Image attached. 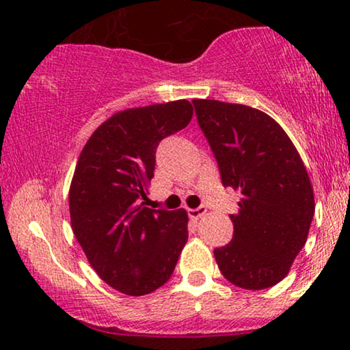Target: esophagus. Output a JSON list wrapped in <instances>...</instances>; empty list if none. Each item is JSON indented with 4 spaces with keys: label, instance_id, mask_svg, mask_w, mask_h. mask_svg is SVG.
Instances as JSON below:
<instances>
[{
    "label": "esophagus",
    "instance_id": "34e87169",
    "mask_svg": "<svg viewBox=\"0 0 350 350\" xmlns=\"http://www.w3.org/2000/svg\"><path fill=\"white\" fill-rule=\"evenodd\" d=\"M188 213L193 219H199L200 217H204V215L207 213V207H205V205H200L198 208H189Z\"/></svg>",
    "mask_w": 350,
    "mask_h": 350
}]
</instances>
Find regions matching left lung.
I'll use <instances>...</instances> for the list:
<instances>
[{
  "label": "left lung",
  "instance_id": "obj_1",
  "mask_svg": "<svg viewBox=\"0 0 350 350\" xmlns=\"http://www.w3.org/2000/svg\"><path fill=\"white\" fill-rule=\"evenodd\" d=\"M217 157L223 186L241 191L232 241L213 255L224 279L262 290L288 274L308 241L315 212L308 170L284 129L260 109L193 100Z\"/></svg>",
  "mask_w": 350,
  "mask_h": 350
}]
</instances>
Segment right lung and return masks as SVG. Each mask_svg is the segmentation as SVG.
<instances>
[{"label":"right lung","instance_id":"1","mask_svg":"<svg viewBox=\"0 0 350 350\" xmlns=\"http://www.w3.org/2000/svg\"><path fill=\"white\" fill-rule=\"evenodd\" d=\"M193 118L188 100L114 113L81 151L68 202L71 228L102 280L143 296L170 279L188 241V213L145 207L156 148Z\"/></svg>","mask_w":350,"mask_h":350}]
</instances>
